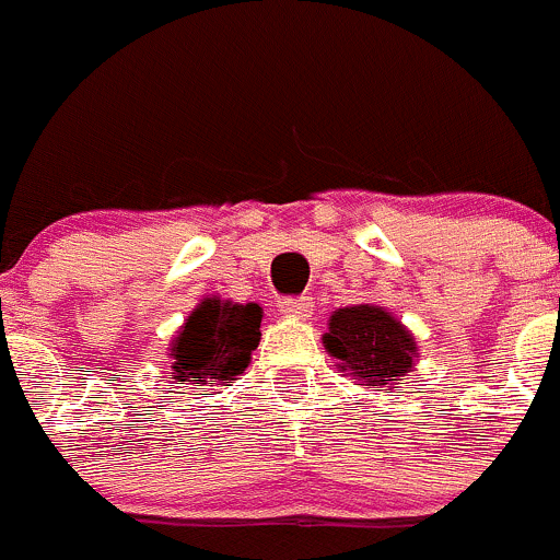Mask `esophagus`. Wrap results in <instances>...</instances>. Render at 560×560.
I'll return each instance as SVG.
<instances>
[{"instance_id": "esophagus-1", "label": "esophagus", "mask_w": 560, "mask_h": 560, "mask_svg": "<svg viewBox=\"0 0 560 560\" xmlns=\"http://www.w3.org/2000/svg\"><path fill=\"white\" fill-rule=\"evenodd\" d=\"M280 310L291 318H310L313 313V299L310 296H288L280 302Z\"/></svg>"}]
</instances>
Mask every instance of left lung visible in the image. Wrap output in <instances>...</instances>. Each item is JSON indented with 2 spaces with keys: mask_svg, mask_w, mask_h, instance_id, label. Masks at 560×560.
<instances>
[{
  "mask_svg": "<svg viewBox=\"0 0 560 560\" xmlns=\"http://www.w3.org/2000/svg\"><path fill=\"white\" fill-rule=\"evenodd\" d=\"M326 351L340 359L337 368L362 386H384L400 381L413 364V337L400 320L375 304L337 310L324 335Z\"/></svg>",
  "mask_w": 560,
  "mask_h": 560,
  "instance_id": "obj_1",
  "label": "left lung"
}]
</instances>
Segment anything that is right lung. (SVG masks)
<instances>
[{"instance_id": "1", "label": "right lung", "mask_w": 560, "mask_h": 560, "mask_svg": "<svg viewBox=\"0 0 560 560\" xmlns=\"http://www.w3.org/2000/svg\"><path fill=\"white\" fill-rule=\"evenodd\" d=\"M261 340V307L207 299L176 335L171 359L176 381L234 384Z\"/></svg>"}]
</instances>
